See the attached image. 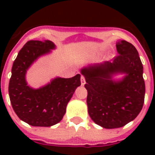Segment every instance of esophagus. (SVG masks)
Returning a JSON list of instances; mask_svg holds the SVG:
<instances>
[{"instance_id":"34e87169","label":"esophagus","mask_w":155,"mask_h":155,"mask_svg":"<svg viewBox=\"0 0 155 155\" xmlns=\"http://www.w3.org/2000/svg\"><path fill=\"white\" fill-rule=\"evenodd\" d=\"M81 85H84L85 84V78H84V76H81Z\"/></svg>"}]
</instances>
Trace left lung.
Listing matches in <instances>:
<instances>
[{
	"label": "left lung",
	"instance_id": "left-lung-1",
	"mask_svg": "<svg viewBox=\"0 0 155 155\" xmlns=\"http://www.w3.org/2000/svg\"><path fill=\"white\" fill-rule=\"evenodd\" d=\"M116 46L119 55L113 62L91 64L81 70L86 81L88 114L105 129L120 128L133 121L144 102L143 65L137 50L125 40H119ZM118 73L125 76L113 79Z\"/></svg>",
	"mask_w": 155,
	"mask_h": 155
}]
</instances>
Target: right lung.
<instances>
[{
	"instance_id": "1",
	"label": "right lung",
	"mask_w": 155,
	"mask_h": 155,
	"mask_svg": "<svg viewBox=\"0 0 155 155\" xmlns=\"http://www.w3.org/2000/svg\"><path fill=\"white\" fill-rule=\"evenodd\" d=\"M56 48L50 40H30L19 51L13 63L8 93L15 113L33 127H51L61 122L75 90L81 85V74L71 78H56L39 88L28 85L27 71L39 57Z\"/></svg>"
}]
</instances>
